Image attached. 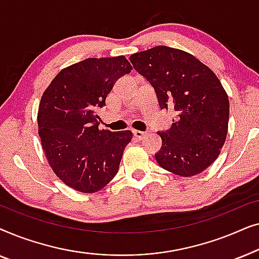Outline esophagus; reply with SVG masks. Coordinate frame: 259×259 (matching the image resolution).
<instances>
[{"label": "esophagus", "mask_w": 259, "mask_h": 259, "mask_svg": "<svg viewBox=\"0 0 259 259\" xmlns=\"http://www.w3.org/2000/svg\"><path fill=\"white\" fill-rule=\"evenodd\" d=\"M133 134L137 140H141L145 136H146V133L143 132V131H133Z\"/></svg>", "instance_id": "obj_1"}]
</instances>
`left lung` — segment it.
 <instances>
[{
    "label": "left lung",
    "mask_w": 259,
    "mask_h": 259,
    "mask_svg": "<svg viewBox=\"0 0 259 259\" xmlns=\"http://www.w3.org/2000/svg\"><path fill=\"white\" fill-rule=\"evenodd\" d=\"M153 86L160 108L177 113L172 127L159 132L158 164L180 177H193L218 158L229 127V98L217 75L190 53L157 46L131 55Z\"/></svg>",
    "instance_id": "left-lung-1"
}]
</instances>
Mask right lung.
Returning <instances> with one entry per match:
<instances>
[{"label":"right lung","mask_w":259,"mask_h":259,"mask_svg":"<svg viewBox=\"0 0 259 259\" xmlns=\"http://www.w3.org/2000/svg\"><path fill=\"white\" fill-rule=\"evenodd\" d=\"M131 70L123 55L86 59L63 68L42 94L37 112L42 150L55 175L79 192L104 189L132 140L131 131L99 128L97 113L115 81Z\"/></svg>","instance_id":"add662e5"}]
</instances>
